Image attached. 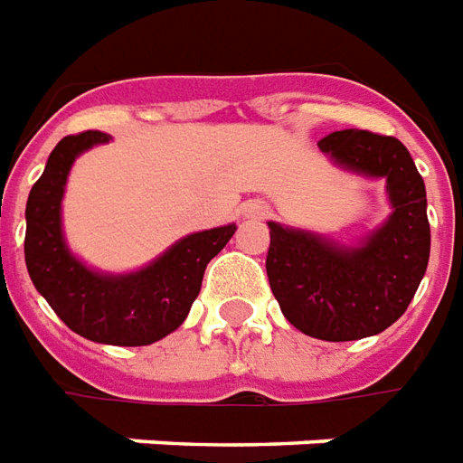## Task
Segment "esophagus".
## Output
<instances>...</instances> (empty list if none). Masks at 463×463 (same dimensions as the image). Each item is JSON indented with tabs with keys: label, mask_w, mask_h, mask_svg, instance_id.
<instances>
[{
	"label": "esophagus",
	"mask_w": 463,
	"mask_h": 463,
	"mask_svg": "<svg viewBox=\"0 0 463 463\" xmlns=\"http://www.w3.org/2000/svg\"><path fill=\"white\" fill-rule=\"evenodd\" d=\"M244 217L249 219L269 217V204H264V202H249V204H244Z\"/></svg>",
	"instance_id": "obj_1"
}]
</instances>
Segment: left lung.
<instances>
[{
    "mask_svg": "<svg viewBox=\"0 0 463 463\" xmlns=\"http://www.w3.org/2000/svg\"><path fill=\"white\" fill-rule=\"evenodd\" d=\"M333 165L384 180L390 217L355 244L269 222V283L286 320L310 338L377 335L402 316L430 264L427 190L397 137L335 130L318 143Z\"/></svg>",
    "mask_w": 463,
    "mask_h": 463,
    "instance_id": "8db88e82",
    "label": "left lung"
}]
</instances>
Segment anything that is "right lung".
<instances>
[{
    "label": "right lung",
    "mask_w": 463,
    "mask_h": 463,
    "mask_svg": "<svg viewBox=\"0 0 463 463\" xmlns=\"http://www.w3.org/2000/svg\"><path fill=\"white\" fill-rule=\"evenodd\" d=\"M103 143L110 135L89 130L53 147L26 202L24 259L36 291L73 333L106 345H150L184 323L204 269L236 224L182 236L137 271L108 273L83 264L66 244L61 202L76 157Z\"/></svg>",
    "instance_id": "add662e5"
}]
</instances>
